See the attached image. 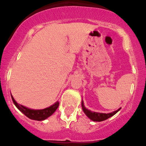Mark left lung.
Masks as SVG:
<instances>
[{
  "mask_svg": "<svg viewBox=\"0 0 146 146\" xmlns=\"http://www.w3.org/2000/svg\"><path fill=\"white\" fill-rule=\"evenodd\" d=\"M82 110H83V111H84V113L86 114V115H87L90 119H91L94 121H104V120H107L108 118H110L111 116L114 115L115 113H118L120 110V109H121V108H120V109H118L116 111H114L113 112V113H108V114H106V113H95V112H92L91 111V110H88V109H86V108H85L84 104H83V102H82Z\"/></svg>",
  "mask_w": 146,
  "mask_h": 146,
  "instance_id": "8db88e82",
  "label": "left lung"
}]
</instances>
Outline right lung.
Segmentation results:
<instances>
[{
    "label": "right lung",
    "mask_w": 146,
    "mask_h": 146,
    "mask_svg": "<svg viewBox=\"0 0 146 146\" xmlns=\"http://www.w3.org/2000/svg\"><path fill=\"white\" fill-rule=\"evenodd\" d=\"M11 99H12V101L14 102V104L16 105L17 108L20 110L23 114H25L28 118H31V119L36 120V121H43V120L48 118L51 115L53 114L54 112L57 110V108L59 106V102H57L53 105L47 108H45V109L31 110L17 103V102L15 101V99L13 98L12 96H11Z\"/></svg>",
    "instance_id": "obj_1"
}]
</instances>
